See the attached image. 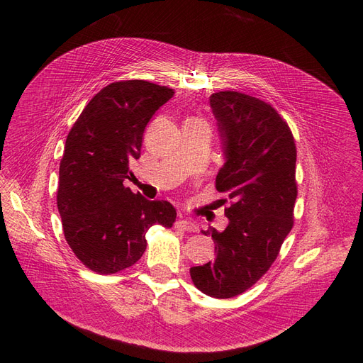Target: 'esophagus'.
<instances>
[{"label": "esophagus", "mask_w": 363, "mask_h": 363, "mask_svg": "<svg viewBox=\"0 0 363 363\" xmlns=\"http://www.w3.org/2000/svg\"><path fill=\"white\" fill-rule=\"evenodd\" d=\"M175 228L181 231H186V233H196L197 231V225L193 220H186V219H179L175 223Z\"/></svg>", "instance_id": "esophagus-1"}]
</instances>
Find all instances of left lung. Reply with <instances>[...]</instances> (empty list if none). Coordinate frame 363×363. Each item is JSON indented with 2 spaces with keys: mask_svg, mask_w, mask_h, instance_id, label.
<instances>
[{
  "mask_svg": "<svg viewBox=\"0 0 363 363\" xmlns=\"http://www.w3.org/2000/svg\"><path fill=\"white\" fill-rule=\"evenodd\" d=\"M211 107L225 152L216 189L230 200V223L222 233H204L212 234L216 257L189 275L201 293L231 298L268 272L291 231L297 151L290 126L271 104L219 91L211 95Z\"/></svg>",
  "mask_w": 363,
  "mask_h": 363,
  "instance_id": "8db88e82",
  "label": "left lung"
}]
</instances>
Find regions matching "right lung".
Listing matches in <instances>:
<instances>
[{"label": "right lung", "mask_w": 363, "mask_h": 363, "mask_svg": "<svg viewBox=\"0 0 363 363\" xmlns=\"http://www.w3.org/2000/svg\"><path fill=\"white\" fill-rule=\"evenodd\" d=\"M175 91L147 81H121L95 94L66 138L57 207L65 238L86 268L116 274L137 263L152 225L170 228L177 211L123 185L140 159L144 129Z\"/></svg>", "instance_id": "1"}]
</instances>
